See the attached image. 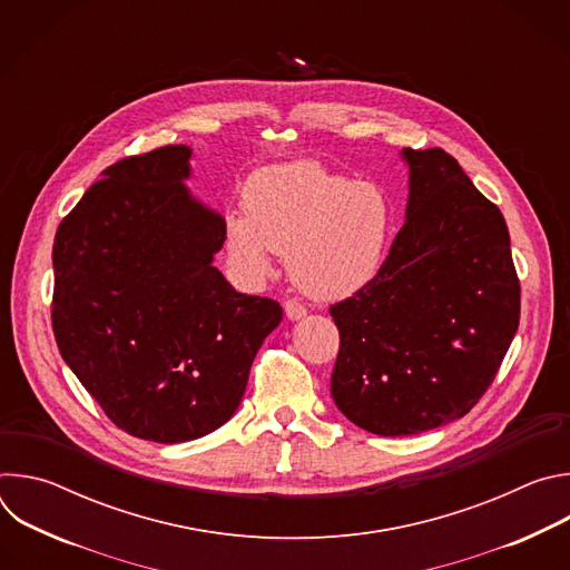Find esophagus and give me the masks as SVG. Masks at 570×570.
<instances>
[{"label": "esophagus", "mask_w": 570, "mask_h": 570, "mask_svg": "<svg viewBox=\"0 0 570 570\" xmlns=\"http://www.w3.org/2000/svg\"><path fill=\"white\" fill-rule=\"evenodd\" d=\"M284 311H286V317H288V320H299V317L306 315V306L299 304L297 299H286Z\"/></svg>", "instance_id": "34e87169"}]
</instances>
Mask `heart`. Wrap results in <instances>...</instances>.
Wrapping results in <instances>:
<instances>
[{"label":"heart","instance_id":"1","mask_svg":"<svg viewBox=\"0 0 570 570\" xmlns=\"http://www.w3.org/2000/svg\"><path fill=\"white\" fill-rule=\"evenodd\" d=\"M243 209L225 218V250L248 279L271 273L273 255H288L291 279L311 297L343 299L381 271L392 236L385 194L317 161L257 171Z\"/></svg>","mask_w":570,"mask_h":570}]
</instances>
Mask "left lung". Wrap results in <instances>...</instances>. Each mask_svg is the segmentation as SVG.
<instances>
[{"instance_id": "obj_1", "label": "left lung", "mask_w": 570, "mask_h": 570, "mask_svg": "<svg viewBox=\"0 0 570 570\" xmlns=\"http://www.w3.org/2000/svg\"><path fill=\"white\" fill-rule=\"evenodd\" d=\"M405 223L379 275L332 304L341 350L332 396L374 435L464 417L519 330L521 284L501 209L442 148H403Z\"/></svg>"}]
</instances>
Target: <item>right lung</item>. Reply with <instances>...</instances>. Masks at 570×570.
I'll use <instances>...</instances> for the list:
<instances>
[{
    "label": "right lung",
    "mask_w": 570,
    "mask_h": 570,
    "mask_svg": "<svg viewBox=\"0 0 570 570\" xmlns=\"http://www.w3.org/2000/svg\"><path fill=\"white\" fill-rule=\"evenodd\" d=\"M189 157L161 146L115 161L53 240L60 356L115 426L159 444L223 426L282 322L279 302L236 293L212 264L225 218L183 185Z\"/></svg>",
    "instance_id": "obj_1"
}]
</instances>
